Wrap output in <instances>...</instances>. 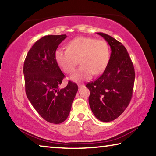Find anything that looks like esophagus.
<instances>
[{
    "instance_id": "1",
    "label": "esophagus",
    "mask_w": 156,
    "mask_h": 156,
    "mask_svg": "<svg viewBox=\"0 0 156 156\" xmlns=\"http://www.w3.org/2000/svg\"><path fill=\"white\" fill-rule=\"evenodd\" d=\"M82 87H84V84H78V87H79V88Z\"/></svg>"
}]
</instances>
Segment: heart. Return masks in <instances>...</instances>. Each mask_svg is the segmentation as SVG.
Instances as JSON below:
<instances>
[{
	"mask_svg": "<svg viewBox=\"0 0 156 156\" xmlns=\"http://www.w3.org/2000/svg\"><path fill=\"white\" fill-rule=\"evenodd\" d=\"M109 46L105 41L81 36L71 41L67 49H56L54 56L58 65L69 75L74 73L80 61L82 66L72 79L81 81L103 72L109 63Z\"/></svg>",
	"mask_w": 156,
	"mask_h": 156,
	"instance_id": "b5f03b06",
	"label": "heart"
}]
</instances>
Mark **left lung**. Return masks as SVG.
Listing matches in <instances>:
<instances>
[{
    "instance_id": "left-lung-1",
    "label": "left lung",
    "mask_w": 156,
    "mask_h": 156,
    "mask_svg": "<svg viewBox=\"0 0 156 156\" xmlns=\"http://www.w3.org/2000/svg\"><path fill=\"white\" fill-rule=\"evenodd\" d=\"M112 50L109 63L96 80L86 84L90 91L89 103L94 115L107 122L119 117L132 98L135 71L127 50L119 41L104 33Z\"/></svg>"
}]
</instances>
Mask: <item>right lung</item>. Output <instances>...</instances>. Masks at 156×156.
I'll return each mask as SVG.
<instances>
[{
    "label": "right lung",
    "instance_id": "1",
    "mask_svg": "<svg viewBox=\"0 0 156 156\" xmlns=\"http://www.w3.org/2000/svg\"><path fill=\"white\" fill-rule=\"evenodd\" d=\"M66 37L49 35L39 39L29 51L23 66L27 98L42 118L54 124L67 119L78 89L71 81L65 88H59L65 75L54 55Z\"/></svg>",
    "mask_w": 156,
    "mask_h": 156
}]
</instances>
